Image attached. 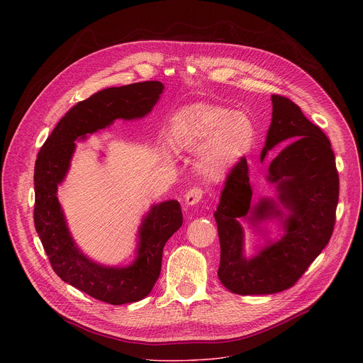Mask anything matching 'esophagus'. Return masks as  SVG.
<instances>
[{"label": "esophagus", "instance_id": "esophagus-1", "mask_svg": "<svg viewBox=\"0 0 363 363\" xmlns=\"http://www.w3.org/2000/svg\"><path fill=\"white\" fill-rule=\"evenodd\" d=\"M202 198V189L195 186V188H191L186 194H185V205L186 206H192V205H196Z\"/></svg>", "mask_w": 363, "mask_h": 363}]
</instances>
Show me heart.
I'll use <instances>...</instances> for the list:
<instances>
[{
    "instance_id": "b5f03b06",
    "label": "heart",
    "mask_w": 363,
    "mask_h": 363,
    "mask_svg": "<svg viewBox=\"0 0 363 363\" xmlns=\"http://www.w3.org/2000/svg\"><path fill=\"white\" fill-rule=\"evenodd\" d=\"M255 136V126L245 113L208 103L178 111L167 132L174 150H195V171L206 182L224 181L248 157Z\"/></svg>"
}]
</instances>
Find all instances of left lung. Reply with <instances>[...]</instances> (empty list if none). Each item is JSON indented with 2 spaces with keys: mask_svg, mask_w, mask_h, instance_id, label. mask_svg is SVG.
<instances>
[{
  "mask_svg": "<svg viewBox=\"0 0 363 363\" xmlns=\"http://www.w3.org/2000/svg\"><path fill=\"white\" fill-rule=\"evenodd\" d=\"M273 118L260 161L284 145L270 162L266 179L276 186V199L251 203L252 189L245 158L228 175L214 213L221 245L218 279L231 293L273 294L290 289L328 245L336 220L339 175L328 136L310 122L290 99L272 96ZM245 218L257 230L276 219L284 231L267 239L257 254H243ZM264 233V232H263Z\"/></svg>",
  "mask_w": 363,
  "mask_h": 363,
  "instance_id": "obj_1",
  "label": "left lung"
}]
</instances>
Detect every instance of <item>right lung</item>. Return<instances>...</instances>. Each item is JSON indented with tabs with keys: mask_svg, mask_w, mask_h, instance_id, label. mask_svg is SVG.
Returning <instances> with one entry per match:
<instances>
[{
	"mask_svg": "<svg viewBox=\"0 0 363 363\" xmlns=\"http://www.w3.org/2000/svg\"><path fill=\"white\" fill-rule=\"evenodd\" d=\"M162 91L161 82L150 80L109 87L79 101L47 138L34 167V225L51 267L63 281L115 306L139 301L152 291L161 273L164 247L182 225L181 205L177 199L152 205L138 231L133 263L113 267L93 262L77 247L57 189L70 169L76 140L111 126L116 119L145 118Z\"/></svg>",
	"mask_w": 363,
	"mask_h": 363,
	"instance_id": "right-lung-1",
	"label": "right lung"
}]
</instances>
